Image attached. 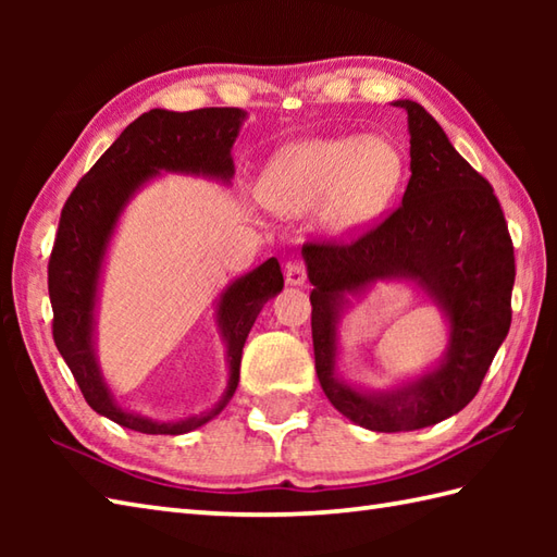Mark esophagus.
Here are the masks:
<instances>
[{
  "label": "esophagus",
  "instance_id": "obj_1",
  "mask_svg": "<svg viewBox=\"0 0 557 557\" xmlns=\"http://www.w3.org/2000/svg\"><path fill=\"white\" fill-rule=\"evenodd\" d=\"M289 287H304L306 285V268L301 263H289L285 270Z\"/></svg>",
  "mask_w": 557,
  "mask_h": 557
}]
</instances>
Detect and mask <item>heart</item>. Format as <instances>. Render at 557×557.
<instances>
[{"mask_svg": "<svg viewBox=\"0 0 557 557\" xmlns=\"http://www.w3.org/2000/svg\"><path fill=\"white\" fill-rule=\"evenodd\" d=\"M405 180V156L385 136L313 138L268 160L258 198L277 215L301 218L321 208L335 236L369 227L393 203Z\"/></svg>", "mask_w": 557, "mask_h": 557, "instance_id": "b5f03b06", "label": "heart"}]
</instances>
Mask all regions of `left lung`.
Masks as SVG:
<instances>
[{
  "label": "left lung",
  "instance_id": "obj_1",
  "mask_svg": "<svg viewBox=\"0 0 557 557\" xmlns=\"http://www.w3.org/2000/svg\"><path fill=\"white\" fill-rule=\"evenodd\" d=\"M407 112L411 176L401 206L351 244L301 248L311 292L315 373L339 413L377 433L435 425L479 393L512 321L515 248L491 184L413 100ZM409 281L444 313L448 345L431 370L389 391L349 384L338 369V325L377 281Z\"/></svg>",
  "mask_w": 557,
  "mask_h": 557
}]
</instances>
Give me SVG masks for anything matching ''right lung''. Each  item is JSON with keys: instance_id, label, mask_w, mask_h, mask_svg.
Instances as JSON below:
<instances>
[{"instance_id": "obj_1", "label": "right lung", "mask_w": 557, "mask_h": 557, "mask_svg": "<svg viewBox=\"0 0 557 557\" xmlns=\"http://www.w3.org/2000/svg\"><path fill=\"white\" fill-rule=\"evenodd\" d=\"M246 112L206 108L194 112L150 110L128 124L71 191L47 268L54 311V345L74 373L83 397L100 417L148 435H182L215 419L239 385L246 337L263 306L285 287L277 258L236 277L218 297V327L227 361V387L206 411L158 421L120 405L98 361V304L104 263L126 206L162 174H191L232 184V148Z\"/></svg>"}]
</instances>
